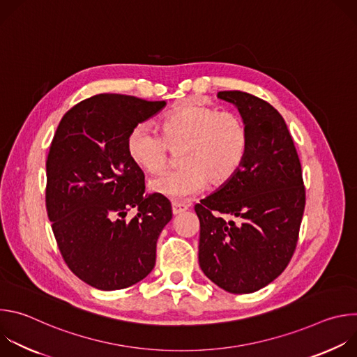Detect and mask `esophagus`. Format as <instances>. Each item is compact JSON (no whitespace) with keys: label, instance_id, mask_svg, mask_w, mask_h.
Returning <instances> with one entry per match:
<instances>
[{"label":"esophagus","instance_id":"1","mask_svg":"<svg viewBox=\"0 0 357 357\" xmlns=\"http://www.w3.org/2000/svg\"><path fill=\"white\" fill-rule=\"evenodd\" d=\"M188 209V205H185V203L182 202H172V213L174 215H179L182 212H185Z\"/></svg>","mask_w":357,"mask_h":357}]
</instances>
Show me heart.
<instances>
[{
    "label": "heart",
    "mask_w": 357,
    "mask_h": 357,
    "mask_svg": "<svg viewBox=\"0 0 357 357\" xmlns=\"http://www.w3.org/2000/svg\"><path fill=\"white\" fill-rule=\"evenodd\" d=\"M160 131L137 124L128 134L131 161L149 174L165 171L174 155L182 169L149 182L152 193L183 200L208 186L227 183L241 168L248 151V128L234 112L183 101L164 117Z\"/></svg>",
    "instance_id": "1"
}]
</instances>
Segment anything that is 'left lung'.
<instances>
[{
    "instance_id": "1",
    "label": "left lung",
    "mask_w": 357,
    "mask_h": 357,
    "mask_svg": "<svg viewBox=\"0 0 357 357\" xmlns=\"http://www.w3.org/2000/svg\"><path fill=\"white\" fill-rule=\"evenodd\" d=\"M248 128L240 171L216 193L195 205L199 218V264L216 285L250 294L274 281L296 248L305 186L294 139L282 116L245 91H219ZM227 214L237 222H227Z\"/></svg>"
}]
</instances>
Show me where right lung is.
<instances>
[{"label": "right lung", "mask_w": 357, "mask_h": 357, "mask_svg": "<svg viewBox=\"0 0 357 357\" xmlns=\"http://www.w3.org/2000/svg\"><path fill=\"white\" fill-rule=\"evenodd\" d=\"M165 101L96 94L62 117L46 157L45 205L70 271L103 291L123 289L155 266L157 240L172 219L167 197H144V174L127 152L130 131ZM137 206L131 220L126 213Z\"/></svg>", "instance_id": "add662e5"}]
</instances>
